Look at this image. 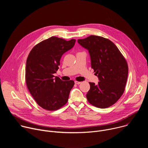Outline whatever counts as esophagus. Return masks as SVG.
<instances>
[{
	"mask_svg": "<svg viewBox=\"0 0 148 148\" xmlns=\"http://www.w3.org/2000/svg\"><path fill=\"white\" fill-rule=\"evenodd\" d=\"M81 82H80V81H75V84H78H78H81Z\"/></svg>",
	"mask_w": 148,
	"mask_h": 148,
	"instance_id": "esophagus-1",
	"label": "esophagus"
}]
</instances>
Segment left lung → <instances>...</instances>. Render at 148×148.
<instances>
[{
    "mask_svg": "<svg viewBox=\"0 0 148 148\" xmlns=\"http://www.w3.org/2000/svg\"><path fill=\"white\" fill-rule=\"evenodd\" d=\"M77 41L88 51L91 68L99 79L97 84L90 82L87 98L97 108H108L124 92L128 74L127 62L117 47L108 39L90 36Z\"/></svg>",
    "mask_w": 148,
    "mask_h": 148,
    "instance_id": "left-lung-1",
    "label": "left lung"
}]
</instances>
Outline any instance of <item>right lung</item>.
I'll return each instance as SVG.
<instances>
[{"instance_id": "1", "label": "right lung", "mask_w": 148, "mask_h": 148, "mask_svg": "<svg viewBox=\"0 0 148 148\" xmlns=\"http://www.w3.org/2000/svg\"><path fill=\"white\" fill-rule=\"evenodd\" d=\"M75 39L66 41L51 37L40 42L30 52L26 61V82L37 104L49 111L60 108L68 101L73 80L64 81L55 77L60 59L71 49Z\"/></svg>"}]
</instances>
